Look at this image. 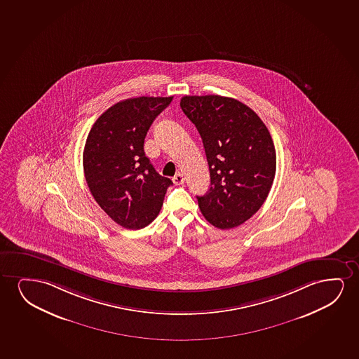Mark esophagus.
I'll return each instance as SVG.
<instances>
[{
    "label": "esophagus",
    "mask_w": 359,
    "mask_h": 359,
    "mask_svg": "<svg viewBox=\"0 0 359 359\" xmlns=\"http://www.w3.org/2000/svg\"><path fill=\"white\" fill-rule=\"evenodd\" d=\"M184 182H185V177H184L182 172H177V174H175L174 177H172V182H174L175 185H182V184H184Z\"/></svg>",
    "instance_id": "34e87169"
}]
</instances>
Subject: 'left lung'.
I'll list each match as a JSON object with an SVG mask.
<instances>
[{"label": "left lung", "mask_w": 359, "mask_h": 359, "mask_svg": "<svg viewBox=\"0 0 359 359\" xmlns=\"http://www.w3.org/2000/svg\"><path fill=\"white\" fill-rule=\"evenodd\" d=\"M180 107L200 133L211 187L197 196L212 226L231 229L260 210L276 174V151L265 123L248 105L221 95H185Z\"/></svg>", "instance_id": "left-lung-1"}]
</instances>
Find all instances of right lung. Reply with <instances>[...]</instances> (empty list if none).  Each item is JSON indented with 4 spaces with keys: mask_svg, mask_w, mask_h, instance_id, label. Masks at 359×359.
<instances>
[{
    "mask_svg": "<svg viewBox=\"0 0 359 359\" xmlns=\"http://www.w3.org/2000/svg\"><path fill=\"white\" fill-rule=\"evenodd\" d=\"M172 97H138L114 104L94 123L83 151L86 182L94 200L118 226L141 229L158 216L169 177L159 175L143 151L154 118Z\"/></svg>",
    "mask_w": 359,
    "mask_h": 359,
    "instance_id": "obj_1",
    "label": "right lung"
}]
</instances>
